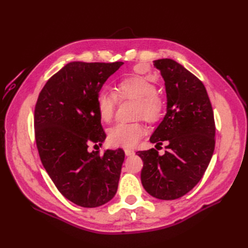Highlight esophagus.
Listing matches in <instances>:
<instances>
[{
	"mask_svg": "<svg viewBox=\"0 0 248 248\" xmlns=\"http://www.w3.org/2000/svg\"><path fill=\"white\" fill-rule=\"evenodd\" d=\"M125 155H126V156H132V155H134V151H133V150L126 149V150H125Z\"/></svg>",
	"mask_w": 248,
	"mask_h": 248,
	"instance_id": "obj_1",
	"label": "esophagus"
}]
</instances>
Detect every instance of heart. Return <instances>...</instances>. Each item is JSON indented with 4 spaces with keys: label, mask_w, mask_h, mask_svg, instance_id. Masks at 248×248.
I'll return each mask as SVG.
<instances>
[{
    "label": "heart",
    "mask_w": 248,
    "mask_h": 248,
    "mask_svg": "<svg viewBox=\"0 0 248 248\" xmlns=\"http://www.w3.org/2000/svg\"><path fill=\"white\" fill-rule=\"evenodd\" d=\"M156 87L148 78L140 76L125 78L117 86V95L108 89H100L96 94V109L103 122H109L114 117L118 96L120 100L137 101V116L147 122L158 121L163 104L156 95ZM145 129L140 123L117 124L108 130V142L114 147L132 148L144 136Z\"/></svg>",
    "instance_id": "b5f03b06"
}]
</instances>
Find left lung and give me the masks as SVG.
Wrapping results in <instances>:
<instances>
[{
    "instance_id": "left-lung-1",
    "label": "left lung",
    "mask_w": 248,
    "mask_h": 248,
    "mask_svg": "<svg viewBox=\"0 0 248 248\" xmlns=\"http://www.w3.org/2000/svg\"><path fill=\"white\" fill-rule=\"evenodd\" d=\"M160 70L167 93V114L150 141L162 145L139 151L144 161L140 172L146 191L159 200H176L196 186L209 166L215 147V123L205 86L181 64L171 59L153 62Z\"/></svg>"
}]
</instances>
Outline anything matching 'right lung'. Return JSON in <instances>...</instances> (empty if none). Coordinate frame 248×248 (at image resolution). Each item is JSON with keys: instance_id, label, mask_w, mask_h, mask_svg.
Returning <instances> with one entry per match:
<instances>
[{"instance_id": "right-lung-1", "label": "right lung", "mask_w": 248, "mask_h": 248, "mask_svg": "<svg viewBox=\"0 0 248 248\" xmlns=\"http://www.w3.org/2000/svg\"><path fill=\"white\" fill-rule=\"evenodd\" d=\"M123 62H70L43 87L35 107V138L41 162L63 196L74 204H107L118 189L122 149L88 151L107 136L96 109V94Z\"/></svg>"}]
</instances>
